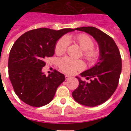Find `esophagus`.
Instances as JSON below:
<instances>
[{"mask_svg": "<svg viewBox=\"0 0 131 131\" xmlns=\"http://www.w3.org/2000/svg\"><path fill=\"white\" fill-rule=\"evenodd\" d=\"M65 77H66V79H69L71 77L69 75H65Z\"/></svg>", "mask_w": 131, "mask_h": 131, "instance_id": "1", "label": "esophagus"}]
</instances>
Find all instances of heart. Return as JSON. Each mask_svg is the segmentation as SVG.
Returning a JSON list of instances; mask_svg holds the SVG:
<instances>
[{
    "instance_id": "obj_1",
    "label": "heart",
    "mask_w": 131,
    "mask_h": 131,
    "mask_svg": "<svg viewBox=\"0 0 131 131\" xmlns=\"http://www.w3.org/2000/svg\"><path fill=\"white\" fill-rule=\"evenodd\" d=\"M75 41L84 50V57L89 61L95 62L99 56V51L94 48V40L89 35L84 33L79 34L75 37ZM70 44V40L67 36H63L57 41L55 46V52L62 54L66 51ZM60 69L66 73H74L78 70L83 69L84 63L81 60H74L69 57H63L58 60Z\"/></svg>"
}]
</instances>
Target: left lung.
<instances>
[{
  "label": "left lung",
  "mask_w": 131,
  "mask_h": 131,
  "mask_svg": "<svg viewBox=\"0 0 131 131\" xmlns=\"http://www.w3.org/2000/svg\"><path fill=\"white\" fill-rule=\"evenodd\" d=\"M75 30L91 35L99 46L98 62L81 73L90 82L76 77L79 84L72 92L73 98L79 104L94 107L107 101L116 90L122 67L121 54L113 39L101 30L94 27H82Z\"/></svg>",
  "instance_id": "left-lung-1"
}]
</instances>
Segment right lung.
Returning <instances> with one entry per match:
<instances>
[{
    "mask_svg": "<svg viewBox=\"0 0 131 131\" xmlns=\"http://www.w3.org/2000/svg\"><path fill=\"white\" fill-rule=\"evenodd\" d=\"M73 31L75 29H35L23 34L14 42L9 55V78L16 95L25 104L41 107L53 100L57 88L66 78L56 70L47 77L42 71L46 65L45 58L54 55L56 44L61 37Z\"/></svg>",
    "mask_w": 131,
    "mask_h": 131,
    "instance_id": "1",
    "label": "right lung"
}]
</instances>
